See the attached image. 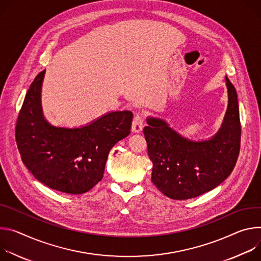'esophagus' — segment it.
<instances>
[{
	"mask_svg": "<svg viewBox=\"0 0 261 261\" xmlns=\"http://www.w3.org/2000/svg\"><path fill=\"white\" fill-rule=\"evenodd\" d=\"M144 114L142 113H138L133 121V132L135 133H140L144 126Z\"/></svg>",
	"mask_w": 261,
	"mask_h": 261,
	"instance_id": "esophagus-1",
	"label": "esophagus"
}]
</instances>
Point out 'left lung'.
Wrapping results in <instances>:
<instances>
[{
  "instance_id": "left-lung-1",
  "label": "left lung",
  "mask_w": 261,
  "mask_h": 261,
  "mask_svg": "<svg viewBox=\"0 0 261 261\" xmlns=\"http://www.w3.org/2000/svg\"><path fill=\"white\" fill-rule=\"evenodd\" d=\"M228 109L220 130L208 141L182 138L155 118L143 128L153 164L151 181L167 197L186 200L204 194L222 184L236 167L241 148L238 94L226 77Z\"/></svg>"
}]
</instances>
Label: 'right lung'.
<instances>
[{
    "mask_svg": "<svg viewBox=\"0 0 261 261\" xmlns=\"http://www.w3.org/2000/svg\"><path fill=\"white\" fill-rule=\"evenodd\" d=\"M44 71L29 88L15 126L21 161L46 187L66 194H83L103 176L111 148L130 134V111L112 112L81 128L55 127L47 123L40 103Z\"/></svg>",
    "mask_w": 261,
    "mask_h": 261,
    "instance_id": "obj_1",
    "label": "right lung"
}]
</instances>
